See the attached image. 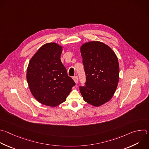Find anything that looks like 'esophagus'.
Instances as JSON below:
<instances>
[{"mask_svg": "<svg viewBox=\"0 0 149 149\" xmlns=\"http://www.w3.org/2000/svg\"><path fill=\"white\" fill-rule=\"evenodd\" d=\"M72 78H73L74 81H75V84H78V77L77 76H74Z\"/></svg>", "mask_w": 149, "mask_h": 149, "instance_id": "obj_1", "label": "esophagus"}]
</instances>
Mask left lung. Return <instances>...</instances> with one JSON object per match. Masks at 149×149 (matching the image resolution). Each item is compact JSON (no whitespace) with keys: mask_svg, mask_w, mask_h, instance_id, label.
<instances>
[{"mask_svg":"<svg viewBox=\"0 0 149 149\" xmlns=\"http://www.w3.org/2000/svg\"><path fill=\"white\" fill-rule=\"evenodd\" d=\"M86 75L84 86H79L84 100L94 107L108 102L113 96L119 78L116 55L104 42L93 41L80 48Z\"/></svg>","mask_w":149,"mask_h":149,"instance_id":"1","label":"left lung"}]
</instances>
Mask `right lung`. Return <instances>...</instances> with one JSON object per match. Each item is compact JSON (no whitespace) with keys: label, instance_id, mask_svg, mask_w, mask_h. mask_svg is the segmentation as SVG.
<instances>
[{"label":"right lung","instance_id":"right-lung-1","mask_svg":"<svg viewBox=\"0 0 149 149\" xmlns=\"http://www.w3.org/2000/svg\"><path fill=\"white\" fill-rule=\"evenodd\" d=\"M62 46L56 42L42 45L31 58L27 69L30 92L41 104L55 107L66 101L75 85L61 61Z\"/></svg>","mask_w":149,"mask_h":149}]
</instances>
